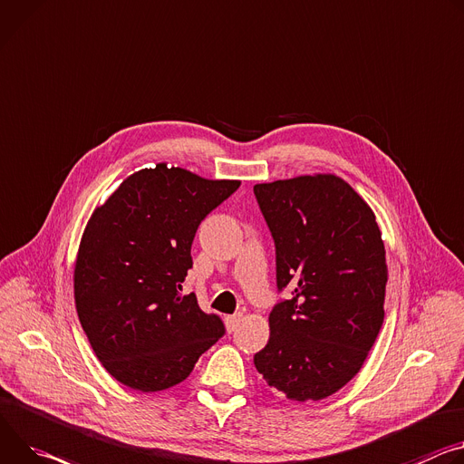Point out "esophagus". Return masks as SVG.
Instances as JSON below:
<instances>
[{"label":"esophagus","mask_w":464,"mask_h":464,"mask_svg":"<svg viewBox=\"0 0 464 464\" xmlns=\"http://www.w3.org/2000/svg\"><path fill=\"white\" fill-rule=\"evenodd\" d=\"M240 322H242V314H240V313L226 316V325H227V329H229V331H235V329L238 327V324H240Z\"/></svg>","instance_id":"1"}]
</instances>
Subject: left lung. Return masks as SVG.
<instances>
[{
  "label": "left lung",
  "instance_id": "1",
  "mask_svg": "<svg viewBox=\"0 0 464 464\" xmlns=\"http://www.w3.org/2000/svg\"><path fill=\"white\" fill-rule=\"evenodd\" d=\"M276 244L268 344L254 362L294 401H318L361 370L385 318L387 261L368 203L333 174L254 187Z\"/></svg>",
  "mask_w": 464,
  "mask_h": 464
}]
</instances>
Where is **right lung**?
I'll return each instance as SVG.
<instances>
[{
	"mask_svg": "<svg viewBox=\"0 0 464 464\" xmlns=\"http://www.w3.org/2000/svg\"><path fill=\"white\" fill-rule=\"evenodd\" d=\"M238 187L160 162L130 176L92 213L73 270L75 309L121 385L170 389L224 336L220 316L181 290L198 226Z\"/></svg>",
	"mask_w": 464,
	"mask_h": 464,
	"instance_id": "right-lung-1",
	"label": "right lung"
}]
</instances>
